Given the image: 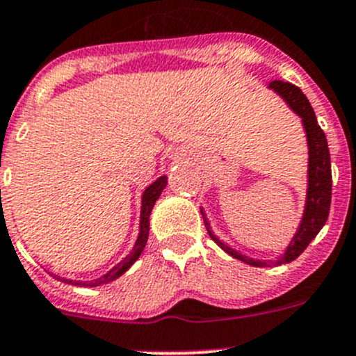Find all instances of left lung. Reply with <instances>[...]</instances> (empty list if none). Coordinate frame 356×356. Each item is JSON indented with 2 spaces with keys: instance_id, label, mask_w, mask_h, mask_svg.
I'll list each match as a JSON object with an SVG mask.
<instances>
[{
  "instance_id": "obj_1",
  "label": "left lung",
  "mask_w": 356,
  "mask_h": 356,
  "mask_svg": "<svg viewBox=\"0 0 356 356\" xmlns=\"http://www.w3.org/2000/svg\"><path fill=\"white\" fill-rule=\"evenodd\" d=\"M268 89L277 92L291 110L301 118L305 127V134H307L308 143V186H307V200H305V210L303 217H301L300 225H298L296 234L291 238L289 246L286 248L284 254L277 258V260H254V258L246 257V254L239 253L234 248L227 246L222 243L217 236L213 234L208 222L207 213L203 208H200L201 215H203L204 227H207L210 238L217 243L225 253L231 254L232 258L245 261L253 267H272V265H282L289 264V261L296 260L307 246L310 245L312 239L321 232L329 217V208H331V191H332V174H331V155H329L327 139H325L324 131L318 125L315 111L312 108L310 102L307 96L303 95L300 88H296L291 82L284 81H272L268 84Z\"/></svg>"
}]
</instances>
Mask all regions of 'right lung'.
Wrapping results in <instances>:
<instances>
[{
    "label": "right lung",
    "instance_id": "obj_1",
    "mask_svg": "<svg viewBox=\"0 0 356 356\" xmlns=\"http://www.w3.org/2000/svg\"><path fill=\"white\" fill-rule=\"evenodd\" d=\"M167 186V175H160L153 184H149L148 188L143 191L141 196V220H139V236L136 239V245L132 248L131 253L124 258L122 261H118L113 268H110L106 274H103L102 277L98 279H92V281H77V279H67L62 277L58 274H51L53 277L58 279V281L65 282V284H72V286H81V288H96V286H103V284H108V282L115 281V279L120 277L122 274L131 268V265L141 257L143 250H145L146 243H148V234H149V215H152L153 207H155L156 200L160 198L161 191L165 189Z\"/></svg>",
    "mask_w": 356,
    "mask_h": 356
}]
</instances>
